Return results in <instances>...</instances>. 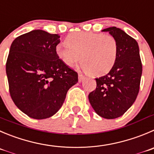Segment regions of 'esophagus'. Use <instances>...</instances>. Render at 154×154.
Listing matches in <instances>:
<instances>
[{
	"label": "esophagus",
	"mask_w": 154,
	"mask_h": 154,
	"mask_svg": "<svg viewBox=\"0 0 154 154\" xmlns=\"http://www.w3.org/2000/svg\"><path fill=\"white\" fill-rule=\"evenodd\" d=\"M85 77L82 73H79V82H81L83 79H85Z\"/></svg>",
	"instance_id": "obj_1"
}]
</instances>
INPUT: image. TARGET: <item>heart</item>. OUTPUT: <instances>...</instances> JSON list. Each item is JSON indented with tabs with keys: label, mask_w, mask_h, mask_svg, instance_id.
<instances>
[{
	"label": "heart",
	"mask_w": 154,
	"mask_h": 154,
	"mask_svg": "<svg viewBox=\"0 0 154 154\" xmlns=\"http://www.w3.org/2000/svg\"><path fill=\"white\" fill-rule=\"evenodd\" d=\"M65 42L57 45L56 54L67 66H74L81 60L84 70L99 76L109 72L116 61L118 42L111 35L76 32L69 35Z\"/></svg>",
	"instance_id": "b5f03b06"
}]
</instances>
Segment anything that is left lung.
Segmentation results:
<instances>
[{
  "mask_svg": "<svg viewBox=\"0 0 154 154\" xmlns=\"http://www.w3.org/2000/svg\"><path fill=\"white\" fill-rule=\"evenodd\" d=\"M109 32L118 42L116 61L105 75L97 78V87L88 99L95 112L103 118L112 119L123 115L134 103L140 89L142 63L135 39L122 29L109 27Z\"/></svg>",
  "mask_w": 154,
  "mask_h": 154,
  "instance_id": "obj_1",
  "label": "left lung"
}]
</instances>
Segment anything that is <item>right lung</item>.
I'll return each mask as SVG.
<instances>
[{"label":"right lung","mask_w":154,"mask_h":154,"mask_svg":"<svg viewBox=\"0 0 154 154\" xmlns=\"http://www.w3.org/2000/svg\"><path fill=\"white\" fill-rule=\"evenodd\" d=\"M60 35L33 30L14 39L6 63L9 91L16 106L29 117L49 118L62 106L78 73L57 57Z\"/></svg>","instance_id":"right-lung-1"}]
</instances>
